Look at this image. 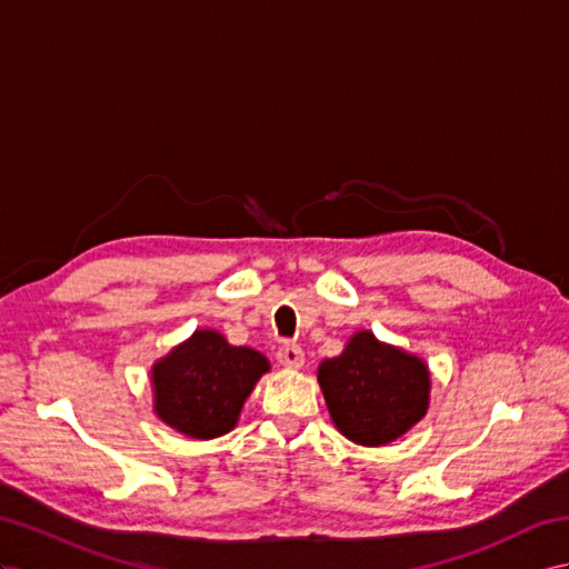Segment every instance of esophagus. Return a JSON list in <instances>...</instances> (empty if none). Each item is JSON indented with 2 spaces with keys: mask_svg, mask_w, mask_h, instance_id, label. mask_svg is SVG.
<instances>
[{
  "mask_svg": "<svg viewBox=\"0 0 569 569\" xmlns=\"http://www.w3.org/2000/svg\"><path fill=\"white\" fill-rule=\"evenodd\" d=\"M276 358H279L283 368H290V370H300L305 366V353L298 343H283L279 348V353H276Z\"/></svg>",
  "mask_w": 569,
  "mask_h": 569,
  "instance_id": "1",
  "label": "esophagus"
}]
</instances>
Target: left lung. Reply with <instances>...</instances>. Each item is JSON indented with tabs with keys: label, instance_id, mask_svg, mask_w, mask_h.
Masks as SVG:
<instances>
[{
	"label": "left lung",
	"instance_id": "obj_1",
	"mask_svg": "<svg viewBox=\"0 0 569 569\" xmlns=\"http://www.w3.org/2000/svg\"><path fill=\"white\" fill-rule=\"evenodd\" d=\"M333 426L362 447L399 440L426 416L430 372L418 356L358 331L317 370Z\"/></svg>",
	"mask_w": 569,
	"mask_h": 569
}]
</instances>
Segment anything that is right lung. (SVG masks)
I'll return each instance as SVG.
<instances>
[{
    "instance_id": "right-lung-1",
    "label": "right lung",
    "mask_w": 569,
    "mask_h": 569,
    "mask_svg": "<svg viewBox=\"0 0 569 569\" xmlns=\"http://www.w3.org/2000/svg\"><path fill=\"white\" fill-rule=\"evenodd\" d=\"M264 372L269 360L254 348L230 346L223 333L199 329L151 368L153 411L194 440L221 437L236 428Z\"/></svg>"
}]
</instances>
